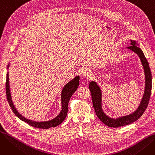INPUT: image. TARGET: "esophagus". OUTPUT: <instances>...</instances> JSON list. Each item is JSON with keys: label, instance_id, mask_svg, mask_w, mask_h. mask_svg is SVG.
<instances>
[{"label": "esophagus", "instance_id": "1", "mask_svg": "<svg viewBox=\"0 0 155 155\" xmlns=\"http://www.w3.org/2000/svg\"><path fill=\"white\" fill-rule=\"evenodd\" d=\"M82 75L84 77H90L92 75V72L88 68H84L82 71Z\"/></svg>", "mask_w": 155, "mask_h": 155}]
</instances>
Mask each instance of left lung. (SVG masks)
Listing matches in <instances>:
<instances>
[{
    "instance_id": "1",
    "label": "left lung",
    "mask_w": 155,
    "mask_h": 155,
    "mask_svg": "<svg viewBox=\"0 0 155 155\" xmlns=\"http://www.w3.org/2000/svg\"><path fill=\"white\" fill-rule=\"evenodd\" d=\"M139 46V44H138L136 41L131 39L130 46L127 47V49L133 51L139 56L143 65L145 76V87L144 94L139 106L133 113L127 116H124L117 118H112L107 116L104 112L102 109V94L100 86L95 81H92L89 84V89H90L92 95L93 107L95 109L96 115L104 124L108 126L109 127H119L134 123V122L140 119V117L143 114L144 112L148 107L152 87L151 73L148 62Z\"/></svg>"
}]
</instances>
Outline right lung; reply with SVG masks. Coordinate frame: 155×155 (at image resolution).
<instances>
[{
	"mask_svg": "<svg viewBox=\"0 0 155 155\" xmlns=\"http://www.w3.org/2000/svg\"><path fill=\"white\" fill-rule=\"evenodd\" d=\"M10 66V63L7 65V70H9V68ZM79 80L80 77L78 75L76 76L74 78H73L70 80L68 83L65 85L61 91V110L59 114L54 119L46 120V121H35L31 119H29L25 117H24L22 115L18 112L17 109L15 108V105L13 103L12 99L11 97V89H10V84H9V71L7 73L6 77V84H5V89H6V94L7 101L9 102L10 106L14 113V114L19 118L21 120L25 122L31 126H33L36 128L40 129H49L50 127H54L60 124L66 118L68 108V102L70 101V97L73 94L79 85Z\"/></svg>",
	"mask_w": 155,
	"mask_h": 155,
	"instance_id": "add662e5",
	"label": "right lung"
}]
</instances>
